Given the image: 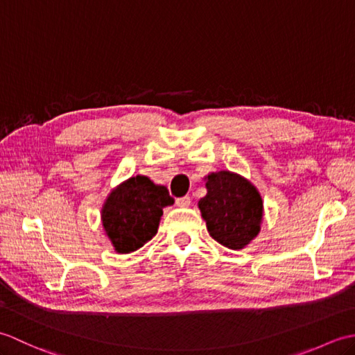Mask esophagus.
<instances>
[{
	"mask_svg": "<svg viewBox=\"0 0 355 355\" xmlns=\"http://www.w3.org/2000/svg\"><path fill=\"white\" fill-rule=\"evenodd\" d=\"M177 206L178 207H189L191 206V197H183V198H178L177 200Z\"/></svg>",
	"mask_w": 355,
	"mask_h": 355,
	"instance_id": "esophagus-1",
	"label": "esophagus"
}]
</instances>
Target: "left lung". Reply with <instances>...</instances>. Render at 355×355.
Returning <instances> with one entry per match:
<instances>
[{"mask_svg":"<svg viewBox=\"0 0 355 355\" xmlns=\"http://www.w3.org/2000/svg\"><path fill=\"white\" fill-rule=\"evenodd\" d=\"M207 193L198 201L209 235L230 250H241L259 235L263 201L256 186L232 171L205 177Z\"/></svg>","mask_w":355,"mask_h":355,"instance_id":"8db88e82","label":"left lung"}]
</instances>
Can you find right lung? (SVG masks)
<instances>
[{
	"mask_svg": "<svg viewBox=\"0 0 355 355\" xmlns=\"http://www.w3.org/2000/svg\"><path fill=\"white\" fill-rule=\"evenodd\" d=\"M173 200L162 184L146 175H132L105 198L101 220L110 243L119 254H128L155 236L163 209Z\"/></svg>",
	"mask_w": 355,
	"mask_h": 355,
	"instance_id": "add662e5",
	"label": "right lung"
}]
</instances>
